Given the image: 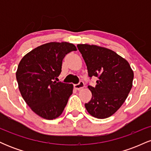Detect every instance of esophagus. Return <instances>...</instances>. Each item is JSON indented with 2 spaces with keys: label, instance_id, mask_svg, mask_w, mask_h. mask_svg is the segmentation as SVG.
I'll return each instance as SVG.
<instances>
[{
  "label": "esophagus",
  "instance_id": "34e87169",
  "mask_svg": "<svg viewBox=\"0 0 151 151\" xmlns=\"http://www.w3.org/2000/svg\"><path fill=\"white\" fill-rule=\"evenodd\" d=\"M84 87V84L83 81H79V84H74V88L77 90H80L81 89H83Z\"/></svg>",
  "mask_w": 151,
  "mask_h": 151
}]
</instances>
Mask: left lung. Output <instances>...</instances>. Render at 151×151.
I'll return each mask as SVG.
<instances>
[{"mask_svg": "<svg viewBox=\"0 0 151 151\" xmlns=\"http://www.w3.org/2000/svg\"><path fill=\"white\" fill-rule=\"evenodd\" d=\"M77 47L89 77L98 78L96 86H88L92 97L85 108L97 119L111 116L122 106L132 88V69L125 59L107 48L87 44L77 45Z\"/></svg>", "mask_w": 151, "mask_h": 151, "instance_id": "1", "label": "left lung"}]
</instances>
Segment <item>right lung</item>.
Segmentation results:
<instances>
[{"instance_id":"add662e5","label":"right lung","mask_w":151,"mask_h":151,"mask_svg":"<svg viewBox=\"0 0 151 151\" xmlns=\"http://www.w3.org/2000/svg\"><path fill=\"white\" fill-rule=\"evenodd\" d=\"M72 43L49 42L35 48L19 63L16 79L22 98L32 111L52 120L61 115L73 85L54 81L62 72L67 54L76 51Z\"/></svg>"}]
</instances>
